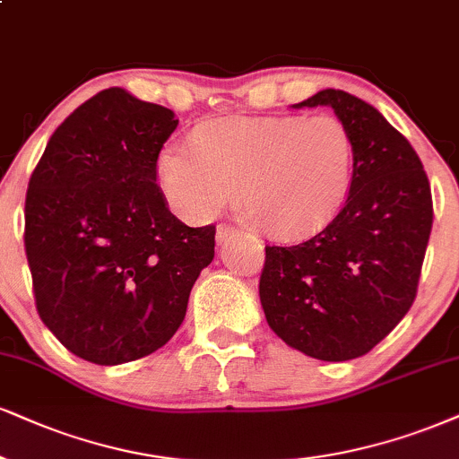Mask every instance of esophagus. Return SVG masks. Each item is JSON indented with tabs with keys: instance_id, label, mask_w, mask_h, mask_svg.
Returning a JSON list of instances; mask_svg holds the SVG:
<instances>
[{
	"instance_id": "esophagus-1",
	"label": "esophagus",
	"mask_w": 459,
	"mask_h": 459,
	"mask_svg": "<svg viewBox=\"0 0 459 459\" xmlns=\"http://www.w3.org/2000/svg\"><path fill=\"white\" fill-rule=\"evenodd\" d=\"M238 236V230L230 228V225H219L217 228V242L219 245H225L230 238H236Z\"/></svg>"
}]
</instances>
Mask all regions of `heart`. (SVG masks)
Wrapping results in <instances>:
<instances>
[{"label": "heart", "mask_w": 459, "mask_h": 459, "mask_svg": "<svg viewBox=\"0 0 459 459\" xmlns=\"http://www.w3.org/2000/svg\"><path fill=\"white\" fill-rule=\"evenodd\" d=\"M355 144L333 115L225 117L202 123L194 143L172 140L157 155V183L180 219H212L238 195L270 234L321 230L347 200Z\"/></svg>", "instance_id": "b5f03b06"}]
</instances>
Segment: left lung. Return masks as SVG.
Wrapping results in <instances>:
<instances>
[{"instance_id": "1", "label": "left lung", "mask_w": 459, "mask_h": 459, "mask_svg": "<svg viewBox=\"0 0 459 459\" xmlns=\"http://www.w3.org/2000/svg\"><path fill=\"white\" fill-rule=\"evenodd\" d=\"M330 106L355 144L347 200L307 242L265 247L259 299L268 325L315 359L375 349L409 313L432 231V191L420 155L375 106L324 89L293 108Z\"/></svg>"}]
</instances>
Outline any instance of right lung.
<instances>
[{
  "mask_svg": "<svg viewBox=\"0 0 459 459\" xmlns=\"http://www.w3.org/2000/svg\"><path fill=\"white\" fill-rule=\"evenodd\" d=\"M177 126L169 108L104 89L55 129L30 178L25 253L39 319L93 364L163 347L214 257V225H185L157 185Z\"/></svg>",
  "mask_w": 459,
  "mask_h": 459,
  "instance_id": "add662e5",
  "label": "right lung"
}]
</instances>
